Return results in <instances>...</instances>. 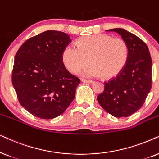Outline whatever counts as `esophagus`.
Returning a JSON list of instances; mask_svg holds the SVG:
<instances>
[{"label":"esophagus","mask_w":159,"mask_h":159,"mask_svg":"<svg viewBox=\"0 0 159 159\" xmlns=\"http://www.w3.org/2000/svg\"><path fill=\"white\" fill-rule=\"evenodd\" d=\"M81 81L83 83H86V84H92L93 81H91V80H86V79H81Z\"/></svg>","instance_id":"34e87169"}]
</instances>
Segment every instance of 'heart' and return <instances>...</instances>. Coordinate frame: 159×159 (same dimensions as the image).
<instances>
[{
  "label": "heart",
  "mask_w": 159,
  "mask_h": 159,
  "mask_svg": "<svg viewBox=\"0 0 159 159\" xmlns=\"http://www.w3.org/2000/svg\"><path fill=\"white\" fill-rule=\"evenodd\" d=\"M129 60V46L121 39H114L106 34L82 38L77 45L69 44L62 52L63 62L67 69L76 74L82 72L84 77L116 78L126 67Z\"/></svg>",
  "instance_id": "obj_1"
}]
</instances>
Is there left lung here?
<instances>
[{"instance_id":"8db88e82","label":"left lung","mask_w":159,"mask_h":159,"mask_svg":"<svg viewBox=\"0 0 159 159\" xmlns=\"http://www.w3.org/2000/svg\"><path fill=\"white\" fill-rule=\"evenodd\" d=\"M129 46V60L118 76L105 83L97 101L105 111L116 118L128 117L141 108L151 89L152 60L148 46L126 30L111 29Z\"/></svg>"}]
</instances>
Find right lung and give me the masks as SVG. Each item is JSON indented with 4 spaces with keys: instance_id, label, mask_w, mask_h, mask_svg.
I'll use <instances>...</instances> for the list:
<instances>
[{
    "instance_id": "add662e5",
    "label": "right lung",
    "mask_w": 159,
    "mask_h": 159,
    "mask_svg": "<svg viewBox=\"0 0 159 159\" xmlns=\"http://www.w3.org/2000/svg\"><path fill=\"white\" fill-rule=\"evenodd\" d=\"M70 41L66 33L46 30L27 40L15 55L12 84L21 105L38 118L57 117L74 99L81 81L62 61Z\"/></svg>"
}]
</instances>
